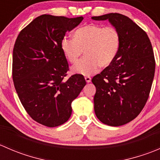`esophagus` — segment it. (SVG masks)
<instances>
[{"mask_svg":"<svg viewBox=\"0 0 160 160\" xmlns=\"http://www.w3.org/2000/svg\"><path fill=\"white\" fill-rule=\"evenodd\" d=\"M85 80H86L87 83H90L91 81V78L90 77H85Z\"/></svg>","mask_w":160,"mask_h":160,"instance_id":"esophagus-1","label":"esophagus"}]
</instances>
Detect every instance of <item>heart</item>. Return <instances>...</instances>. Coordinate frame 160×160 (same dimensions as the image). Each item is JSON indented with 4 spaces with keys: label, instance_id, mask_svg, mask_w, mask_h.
<instances>
[{
    "label": "heart",
    "instance_id": "heart-1",
    "mask_svg": "<svg viewBox=\"0 0 160 160\" xmlns=\"http://www.w3.org/2000/svg\"><path fill=\"white\" fill-rule=\"evenodd\" d=\"M121 44L120 33L112 26L90 24L76 30L74 38L65 36L61 48L69 62H78L83 51L85 57L72 68L77 73L89 76L98 70L100 66L107 67L115 59Z\"/></svg>",
    "mask_w": 160,
    "mask_h": 160
}]
</instances>
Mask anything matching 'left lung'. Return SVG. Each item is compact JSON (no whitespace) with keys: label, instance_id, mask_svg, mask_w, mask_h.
<instances>
[{"label":"left lung","instance_id":"1","mask_svg":"<svg viewBox=\"0 0 160 160\" xmlns=\"http://www.w3.org/2000/svg\"><path fill=\"white\" fill-rule=\"evenodd\" d=\"M91 18L108 20L120 33L115 59L92 79L97 118L105 125L120 126L135 119L149 98L156 67L152 47L146 32L127 16L110 13Z\"/></svg>","mask_w":160,"mask_h":160}]
</instances>
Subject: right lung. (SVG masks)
<instances>
[{
	"instance_id": "right-lung-1",
	"label": "right lung",
	"mask_w": 160,
	"mask_h": 160,
	"mask_svg": "<svg viewBox=\"0 0 160 160\" xmlns=\"http://www.w3.org/2000/svg\"><path fill=\"white\" fill-rule=\"evenodd\" d=\"M42 14L19 33L13 49L12 77L21 103L33 120L47 127L68 121L71 104L86 85L83 76L64 80L69 64L61 48L67 32L83 21Z\"/></svg>"
}]
</instances>
